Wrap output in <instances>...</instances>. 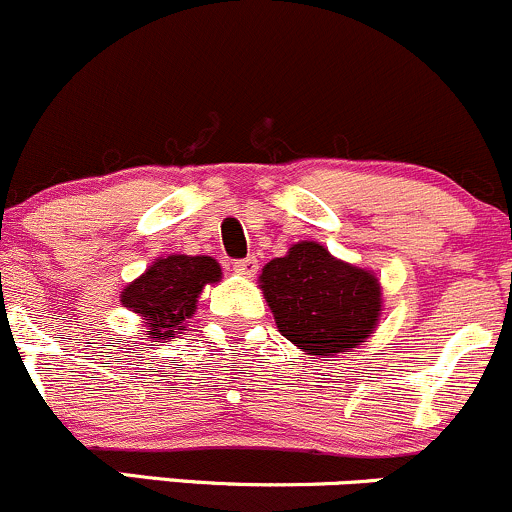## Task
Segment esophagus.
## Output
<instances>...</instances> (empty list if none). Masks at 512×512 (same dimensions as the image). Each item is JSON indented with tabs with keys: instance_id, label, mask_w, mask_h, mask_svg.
<instances>
[{
	"instance_id": "esophagus-1",
	"label": "esophagus",
	"mask_w": 512,
	"mask_h": 512,
	"mask_svg": "<svg viewBox=\"0 0 512 512\" xmlns=\"http://www.w3.org/2000/svg\"><path fill=\"white\" fill-rule=\"evenodd\" d=\"M233 270L238 274H245V277H252L257 272V260L255 257H245V260H235Z\"/></svg>"
}]
</instances>
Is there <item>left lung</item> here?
<instances>
[{
  "mask_svg": "<svg viewBox=\"0 0 512 512\" xmlns=\"http://www.w3.org/2000/svg\"><path fill=\"white\" fill-rule=\"evenodd\" d=\"M260 287L282 336L311 355L351 351L378 324V279L319 242H297L289 255L267 262Z\"/></svg>",
  "mask_w": 512,
  "mask_h": 512,
  "instance_id": "8db88e82",
  "label": "left lung"
}]
</instances>
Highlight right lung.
<instances>
[{"label": "right lung", "instance_id": "add662e5", "mask_svg": "<svg viewBox=\"0 0 512 512\" xmlns=\"http://www.w3.org/2000/svg\"><path fill=\"white\" fill-rule=\"evenodd\" d=\"M220 279V265L211 257L169 255L122 292V304L144 316L152 338H171L184 331L186 319L196 311V301L206 284Z\"/></svg>", "mask_w": 512, "mask_h": 512}]
</instances>
